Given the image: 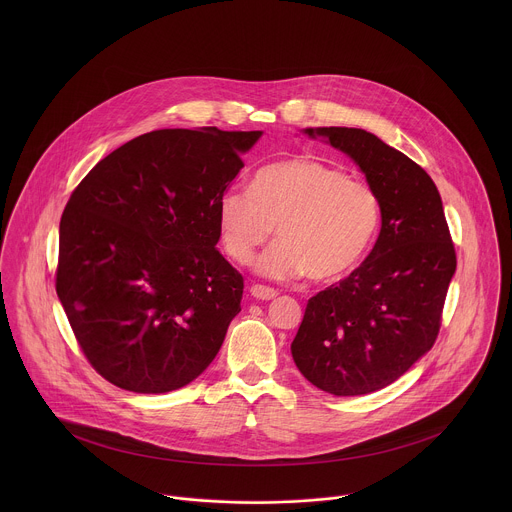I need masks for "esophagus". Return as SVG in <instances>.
<instances>
[{"label":"esophagus","instance_id":"34e87169","mask_svg":"<svg viewBox=\"0 0 512 512\" xmlns=\"http://www.w3.org/2000/svg\"><path fill=\"white\" fill-rule=\"evenodd\" d=\"M250 295L256 297V299H262V301H270L274 297H278V292L274 288H268V286H252L250 288Z\"/></svg>","mask_w":512,"mask_h":512}]
</instances>
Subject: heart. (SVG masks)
Masks as SVG:
<instances>
[{"label":"heart","mask_w":512,"mask_h":512,"mask_svg":"<svg viewBox=\"0 0 512 512\" xmlns=\"http://www.w3.org/2000/svg\"><path fill=\"white\" fill-rule=\"evenodd\" d=\"M220 242L236 264H250L274 232L280 238L256 264L258 274L288 282L343 276L365 256L380 222L376 193L315 159L293 157L260 167L250 189L230 187L217 207Z\"/></svg>","instance_id":"heart-1"}]
</instances>
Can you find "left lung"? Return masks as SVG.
Masks as SVG:
<instances>
[{"label": "left lung", "instance_id": "left-lung-1", "mask_svg": "<svg viewBox=\"0 0 512 512\" xmlns=\"http://www.w3.org/2000/svg\"><path fill=\"white\" fill-rule=\"evenodd\" d=\"M349 155L380 203L365 262L307 301L293 363L319 390L361 396L398 380L436 343L455 274L438 187L408 155L361 128H305Z\"/></svg>", "mask_w": 512, "mask_h": 512}]
</instances>
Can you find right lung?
<instances>
[{"instance_id":"obj_1","label":"right lung","mask_w":512,"mask_h":512,"mask_svg":"<svg viewBox=\"0 0 512 512\" xmlns=\"http://www.w3.org/2000/svg\"><path fill=\"white\" fill-rule=\"evenodd\" d=\"M262 132L155 130L80 181L59 226L57 295L108 382L161 394L213 363L242 276L217 250L220 195Z\"/></svg>"}]
</instances>
